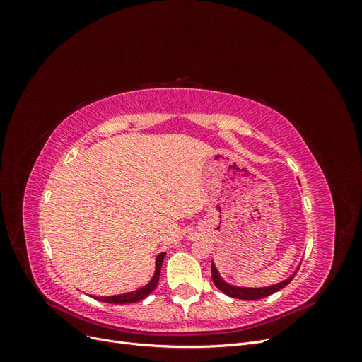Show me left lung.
<instances>
[{
  "label": "left lung",
  "mask_w": 362,
  "mask_h": 362,
  "mask_svg": "<svg viewBox=\"0 0 362 362\" xmlns=\"http://www.w3.org/2000/svg\"><path fill=\"white\" fill-rule=\"evenodd\" d=\"M211 276H213L214 286H216L218 290H221L222 293L228 294L229 298L243 299V300H257V299L267 298V296H270V294H273V293H276V291H279L281 288L288 286V284L291 282V279L294 278V275H293V276H290L288 279L276 284V286L262 287V288H242V287H233V286H229V284H226L225 281H222V278L218 276V273H217L214 264H211Z\"/></svg>",
  "instance_id": "left-lung-1"
}]
</instances>
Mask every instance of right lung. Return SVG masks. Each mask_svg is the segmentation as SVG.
<instances>
[{
	"mask_svg": "<svg viewBox=\"0 0 362 362\" xmlns=\"http://www.w3.org/2000/svg\"><path fill=\"white\" fill-rule=\"evenodd\" d=\"M164 252L157 257L156 261V273L152 279L149 281L148 286H145L144 288H139L136 291H131V293H125V294H117V296H108V298H95L101 302H107V303H134L139 302L141 299H145L146 296H149L152 291L156 290V287L158 286V278H160V270H161V264H163V259H164Z\"/></svg>",
	"mask_w": 362,
	"mask_h": 362,
	"instance_id": "obj_1",
	"label": "right lung"
}]
</instances>
